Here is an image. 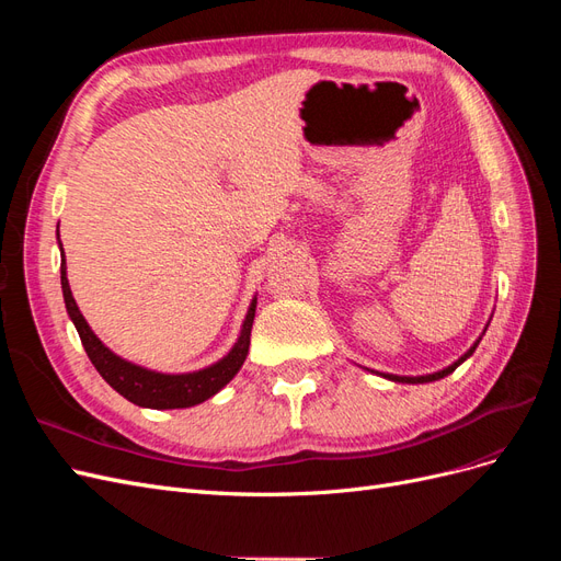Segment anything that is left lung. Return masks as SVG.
Here are the masks:
<instances>
[{
    "instance_id": "1",
    "label": "left lung",
    "mask_w": 561,
    "mask_h": 561,
    "mask_svg": "<svg viewBox=\"0 0 561 561\" xmlns=\"http://www.w3.org/2000/svg\"><path fill=\"white\" fill-rule=\"evenodd\" d=\"M478 344H480V339L478 342H474V346L466 353V355H461V358H458L454 365H449L447 369H443V371H435V375H426V377H393V375H381V377H386V379H393V381H402V383H426V381H437V379H443V377H447V375H451V371L461 365L466 358H470V355L474 353V348H478Z\"/></svg>"
}]
</instances>
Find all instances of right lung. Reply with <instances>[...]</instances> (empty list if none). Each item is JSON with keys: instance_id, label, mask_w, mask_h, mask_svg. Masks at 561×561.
<instances>
[{"instance_id": "add662e5", "label": "right lung", "mask_w": 561, "mask_h": 561, "mask_svg": "<svg viewBox=\"0 0 561 561\" xmlns=\"http://www.w3.org/2000/svg\"><path fill=\"white\" fill-rule=\"evenodd\" d=\"M60 252H62V248H60ZM60 285H62L67 313H70V318L75 322V328L81 336V344H83V348H87V355L91 358L93 367L100 371V377H103L118 396H124L133 404L151 407V410H182V407H194L203 400L213 398L219 388H225L236 377V371H239L241 365L245 363L257 299H252V304H250V311L245 316L239 342H236V346L225 355L222 360L206 367V369L192 371V375H159V371H149L145 367L122 360L93 334L89 322L83 320V316L77 307V301L70 290V283H67L65 254L60 260Z\"/></svg>"}]
</instances>
